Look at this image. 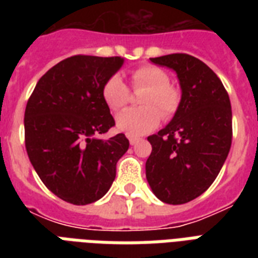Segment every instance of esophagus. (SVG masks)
Wrapping results in <instances>:
<instances>
[{
    "instance_id": "obj_1",
    "label": "esophagus",
    "mask_w": 258,
    "mask_h": 258,
    "mask_svg": "<svg viewBox=\"0 0 258 258\" xmlns=\"http://www.w3.org/2000/svg\"><path fill=\"white\" fill-rule=\"evenodd\" d=\"M128 141H130V145L131 146H135L139 142V138H134V137H128Z\"/></svg>"
}]
</instances>
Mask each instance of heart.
I'll return each mask as SVG.
<instances>
[{
	"label": "heart",
	"instance_id": "obj_1",
	"mask_svg": "<svg viewBox=\"0 0 258 258\" xmlns=\"http://www.w3.org/2000/svg\"><path fill=\"white\" fill-rule=\"evenodd\" d=\"M135 91L146 89L141 96V108L127 109L116 117V127L128 137H141L158 125L161 116L170 119L178 111L180 92L170 83L169 74L159 67L141 66L130 72ZM101 96L112 112H119L130 103L131 92L119 75L107 79Z\"/></svg>",
	"mask_w": 258,
	"mask_h": 258
}]
</instances>
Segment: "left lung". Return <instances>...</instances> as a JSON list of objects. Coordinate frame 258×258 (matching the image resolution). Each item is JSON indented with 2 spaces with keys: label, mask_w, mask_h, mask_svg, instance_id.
I'll return each instance as SVG.
<instances>
[{
  "label": "left lung",
  "mask_w": 258,
  "mask_h": 258,
  "mask_svg": "<svg viewBox=\"0 0 258 258\" xmlns=\"http://www.w3.org/2000/svg\"><path fill=\"white\" fill-rule=\"evenodd\" d=\"M174 70L182 99L165 128L149 137L153 151L146 178L165 204L182 205L210 187L232 146V105L220 78L205 62L186 53L150 58Z\"/></svg>",
  "instance_id": "8db88e82"
}]
</instances>
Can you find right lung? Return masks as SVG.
I'll list each match as a JSON object with an SVG mask.
<instances>
[{
	"mask_svg": "<svg viewBox=\"0 0 258 258\" xmlns=\"http://www.w3.org/2000/svg\"><path fill=\"white\" fill-rule=\"evenodd\" d=\"M121 64L119 56L68 57L38 80L28 100L26 153L42 183L66 202L100 200L128 150L124 134L99 138L115 125L101 88Z\"/></svg>",
	"mask_w": 258,
	"mask_h": 258,
	"instance_id": "add662e5",
	"label": "right lung"
}]
</instances>
